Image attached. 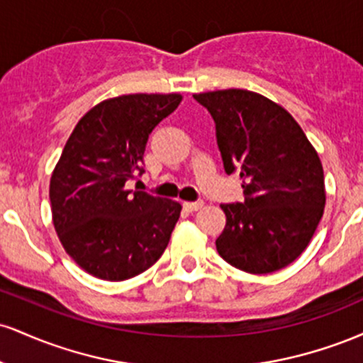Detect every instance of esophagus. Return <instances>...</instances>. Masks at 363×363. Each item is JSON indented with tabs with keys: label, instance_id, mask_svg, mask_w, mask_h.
<instances>
[{
	"label": "esophagus",
	"instance_id": "34e87169",
	"mask_svg": "<svg viewBox=\"0 0 363 363\" xmlns=\"http://www.w3.org/2000/svg\"><path fill=\"white\" fill-rule=\"evenodd\" d=\"M203 206H205V203L203 201H186L184 203V208L187 211H198V210H201Z\"/></svg>",
	"mask_w": 363,
	"mask_h": 363
}]
</instances>
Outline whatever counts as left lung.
Wrapping results in <instances>:
<instances>
[{
    "mask_svg": "<svg viewBox=\"0 0 363 363\" xmlns=\"http://www.w3.org/2000/svg\"><path fill=\"white\" fill-rule=\"evenodd\" d=\"M216 126L225 172H239L244 201L227 216L216 251L245 273L285 268L309 245L326 205L320 158L289 111L256 91L194 94Z\"/></svg>",
    "mask_w": 363,
    "mask_h": 363,
    "instance_id": "1",
    "label": "left lung"
}]
</instances>
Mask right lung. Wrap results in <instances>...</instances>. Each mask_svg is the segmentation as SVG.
<instances>
[{"label":"right lung","mask_w":363,"mask_h":363,"mask_svg":"<svg viewBox=\"0 0 363 363\" xmlns=\"http://www.w3.org/2000/svg\"><path fill=\"white\" fill-rule=\"evenodd\" d=\"M181 101V94L107 99L66 141L49 184L52 223L65 251L91 277L128 280L167 247L182 206L124 184L143 174L150 133Z\"/></svg>","instance_id":"1"}]
</instances>
